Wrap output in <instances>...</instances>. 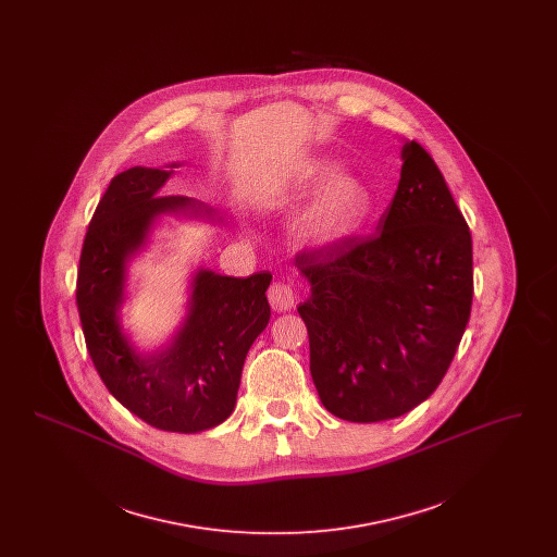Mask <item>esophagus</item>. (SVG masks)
Wrapping results in <instances>:
<instances>
[{
    "label": "esophagus",
    "instance_id": "obj_1",
    "mask_svg": "<svg viewBox=\"0 0 557 557\" xmlns=\"http://www.w3.org/2000/svg\"><path fill=\"white\" fill-rule=\"evenodd\" d=\"M267 298H269V305L275 309V311H288L292 305H294V290H292L290 284L286 282H273L269 286L267 292Z\"/></svg>",
    "mask_w": 557,
    "mask_h": 557
}]
</instances>
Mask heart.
Instances as JSON below:
<instances>
[{
	"instance_id": "heart-1",
	"label": "heart",
	"mask_w": 557,
	"mask_h": 557,
	"mask_svg": "<svg viewBox=\"0 0 557 557\" xmlns=\"http://www.w3.org/2000/svg\"><path fill=\"white\" fill-rule=\"evenodd\" d=\"M327 166H315L313 177H323ZM371 209L370 189L350 173H332L305 209L298 230L313 242H336L355 234Z\"/></svg>"
}]
</instances>
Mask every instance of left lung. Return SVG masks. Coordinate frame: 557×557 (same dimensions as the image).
I'll list each match as a JSON object with an SVG mask.
<instances>
[{
    "mask_svg": "<svg viewBox=\"0 0 557 557\" xmlns=\"http://www.w3.org/2000/svg\"><path fill=\"white\" fill-rule=\"evenodd\" d=\"M296 267L311 282L298 313L330 413L384 422L436 391L470 319L474 269L470 227L424 146L405 144L375 234L305 248Z\"/></svg>",
    "mask_w": 557,
    "mask_h": 557,
    "instance_id": "1",
    "label": "left lung"
}]
</instances>
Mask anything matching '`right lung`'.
Returning a JSON list of instances; mask_svg holds the SVG:
<instances>
[{"instance_id":"right-lung-1","label":"right lung","mask_w":557,"mask_h":557,"mask_svg":"<svg viewBox=\"0 0 557 557\" xmlns=\"http://www.w3.org/2000/svg\"><path fill=\"white\" fill-rule=\"evenodd\" d=\"M169 175L133 166L110 182L83 239L77 309L89 357L110 395L146 424L191 434L225 422L234 411L246 352L271 315V273L225 277L200 271L177 341L157 357L139 359L121 334L116 305L125 261L154 216L191 205L186 196H160Z\"/></svg>"}]
</instances>
